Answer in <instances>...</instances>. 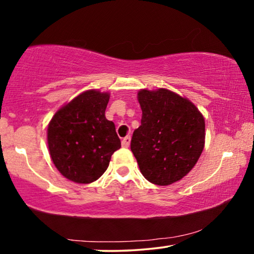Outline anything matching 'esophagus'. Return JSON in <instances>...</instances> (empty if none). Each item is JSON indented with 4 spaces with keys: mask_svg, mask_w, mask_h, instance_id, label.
<instances>
[{
    "mask_svg": "<svg viewBox=\"0 0 254 254\" xmlns=\"http://www.w3.org/2000/svg\"><path fill=\"white\" fill-rule=\"evenodd\" d=\"M130 139H131L130 136H126V137H125V138L123 139V142H121V144H123L124 148H128V146H129V144H130Z\"/></svg>",
    "mask_w": 254,
    "mask_h": 254,
    "instance_id": "esophagus-1",
    "label": "esophagus"
}]
</instances>
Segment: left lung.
<instances>
[{"label":"left lung","instance_id":"1","mask_svg":"<svg viewBox=\"0 0 254 254\" xmlns=\"http://www.w3.org/2000/svg\"><path fill=\"white\" fill-rule=\"evenodd\" d=\"M141 126L130 150L149 182L170 186L192 170L205 144V120L193 103L168 89L138 91Z\"/></svg>","mask_w":254,"mask_h":254}]
</instances>
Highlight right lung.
Segmentation results:
<instances>
[{"label":"right lung","mask_w":254,"mask_h":254,"mask_svg":"<svg viewBox=\"0 0 254 254\" xmlns=\"http://www.w3.org/2000/svg\"><path fill=\"white\" fill-rule=\"evenodd\" d=\"M109 93L87 90L55 113L48 126V148L61 174L75 183L96 181L121 143L105 118Z\"/></svg>","instance_id":"add662e5"}]
</instances>
